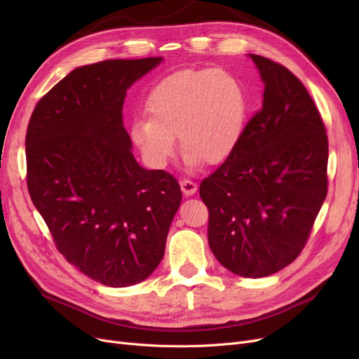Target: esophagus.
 <instances>
[{"label":"esophagus","mask_w":359,"mask_h":359,"mask_svg":"<svg viewBox=\"0 0 359 359\" xmlns=\"http://www.w3.org/2000/svg\"><path fill=\"white\" fill-rule=\"evenodd\" d=\"M180 187H182V192L186 196H192L198 191V184L195 182H192V180H182L180 182Z\"/></svg>","instance_id":"esophagus-1"}]
</instances>
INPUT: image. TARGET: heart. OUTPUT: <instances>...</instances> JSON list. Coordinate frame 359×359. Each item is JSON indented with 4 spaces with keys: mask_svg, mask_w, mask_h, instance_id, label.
<instances>
[{
    "mask_svg": "<svg viewBox=\"0 0 359 359\" xmlns=\"http://www.w3.org/2000/svg\"><path fill=\"white\" fill-rule=\"evenodd\" d=\"M147 111L149 119L132 122L129 137L149 165L161 168L175 156V135L187 165H218L240 142L248 103L229 72L183 69L151 91Z\"/></svg>",
    "mask_w": 359,
    "mask_h": 359,
    "instance_id": "heart-1",
    "label": "heart"
}]
</instances>
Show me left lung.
Instances as JSON below:
<instances>
[{"instance_id": "left-lung-1", "label": "left lung", "mask_w": 359, "mask_h": 359, "mask_svg": "<svg viewBox=\"0 0 359 359\" xmlns=\"http://www.w3.org/2000/svg\"><path fill=\"white\" fill-rule=\"evenodd\" d=\"M249 56L265 84L262 109L199 195L217 260L234 275L263 278L304 248L327 194L329 145L303 83L265 56Z\"/></svg>"}]
</instances>
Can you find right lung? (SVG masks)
Masks as SVG:
<instances>
[{
    "label": "right lung",
    "instance_id": "1",
    "mask_svg": "<svg viewBox=\"0 0 359 359\" xmlns=\"http://www.w3.org/2000/svg\"><path fill=\"white\" fill-rule=\"evenodd\" d=\"M163 58L72 69L36 104L26 135L27 187L65 259L103 285L142 282L164 256L182 201L177 180L132 154L128 88Z\"/></svg>",
    "mask_w": 359,
    "mask_h": 359
}]
</instances>
